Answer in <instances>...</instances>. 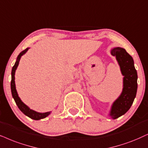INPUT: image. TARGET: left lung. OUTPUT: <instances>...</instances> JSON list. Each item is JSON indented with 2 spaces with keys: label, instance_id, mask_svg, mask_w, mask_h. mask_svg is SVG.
Segmentation results:
<instances>
[{
  "label": "left lung",
  "instance_id": "8db88e82",
  "mask_svg": "<svg viewBox=\"0 0 148 148\" xmlns=\"http://www.w3.org/2000/svg\"><path fill=\"white\" fill-rule=\"evenodd\" d=\"M111 55L116 57L121 74L124 76L122 92L113 102L109 114L113 119H117L126 113L133 103L137 90V72L134 68L133 59L124 48H113Z\"/></svg>",
  "mask_w": 148,
  "mask_h": 148
}]
</instances>
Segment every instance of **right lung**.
<instances>
[{
    "label": "right lung",
    "mask_w": 148,
    "mask_h": 148,
    "mask_svg": "<svg viewBox=\"0 0 148 148\" xmlns=\"http://www.w3.org/2000/svg\"><path fill=\"white\" fill-rule=\"evenodd\" d=\"M29 50V48H26L25 50H24L23 51H22L19 54V55L18 56L17 58L16 62L15 63L14 67L12 68V81H11V89H12V94L13 98H14L15 102L18 106V107L19 108V109L23 113L24 115H26L30 118L35 119V120H39V119L45 118L48 115H50V112H46V113H38L33 111L32 109H30V108L24 104L23 102H22V100H20V98L18 96V93H17L16 89V85H15V72H16V70L17 69L18 64H19V61L20 58L24 54H25L27 52V50Z\"/></svg>",
    "instance_id": "right-lung-1"
}]
</instances>
